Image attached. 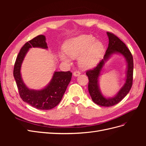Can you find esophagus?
I'll return each instance as SVG.
<instances>
[{
    "label": "esophagus",
    "instance_id": "1",
    "mask_svg": "<svg viewBox=\"0 0 146 146\" xmlns=\"http://www.w3.org/2000/svg\"><path fill=\"white\" fill-rule=\"evenodd\" d=\"M73 75L75 77H77L80 75V72L78 71V70H76V71L73 73Z\"/></svg>",
    "mask_w": 146,
    "mask_h": 146
}]
</instances>
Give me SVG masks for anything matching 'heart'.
<instances>
[{
	"instance_id": "1",
	"label": "heart",
	"mask_w": 146,
	"mask_h": 146,
	"mask_svg": "<svg viewBox=\"0 0 146 146\" xmlns=\"http://www.w3.org/2000/svg\"><path fill=\"white\" fill-rule=\"evenodd\" d=\"M96 40V38L91 35H81L68 39L63 46L66 55L61 53L60 55L61 59L69 62L68 55L72 58L79 56L78 64L81 68L88 69L94 67L99 63L104 52L103 43Z\"/></svg>"
}]
</instances>
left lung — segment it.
Returning a JSON list of instances; mask_svg holds the SVG:
<instances>
[{
  "label": "left lung",
  "mask_w": 146,
  "mask_h": 146,
  "mask_svg": "<svg viewBox=\"0 0 146 146\" xmlns=\"http://www.w3.org/2000/svg\"><path fill=\"white\" fill-rule=\"evenodd\" d=\"M109 44L104 58L94 69L88 70L86 74L89 79L88 91L92 101L96 104L102 107H111L121 102L129 93L133 83V60L130 51L126 45L115 35L107 32ZM115 53H120L125 57L127 63L126 82L117 95L113 98H107L104 97L100 90L98 86V78L100 72L106 61L111 56Z\"/></svg>",
  "instance_id": "1"
}]
</instances>
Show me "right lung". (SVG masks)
Masks as SVG:
<instances>
[{
	"label": "right lung",
	"instance_id": "right-lung-1",
	"mask_svg": "<svg viewBox=\"0 0 146 146\" xmlns=\"http://www.w3.org/2000/svg\"><path fill=\"white\" fill-rule=\"evenodd\" d=\"M47 48L44 35H38L26 42L17 56L13 70L17 89L21 98L33 107L39 110H47L55 107L62 99L69 83L71 80L72 72H55L48 85L40 90H30L25 85L21 77L22 63L30 48Z\"/></svg>",
	"mask_w": 146,
	"mask_h": 146
}]
</instances>
